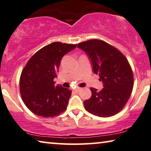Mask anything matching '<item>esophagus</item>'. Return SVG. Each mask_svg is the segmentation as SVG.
I'll return each instance as SVG.
<instances>
[{
	"label": "esophagus",
	"mask_w": 151,
	"mask_h": 151,
	"mask_svg": "<svg viewBox=\"0 0 151 151\" xmlns=\"http://www.w3.org/2000/svg\"><path fill=\"white\" fill-rule=\"evenodd\" d=\"M81 89V87H77V88H76V89H74V90H73V91H75V92H76V93H77V92H78V91H79Z\"/></svg>",
	"instance_id": "34e87169"
}]
</instances>
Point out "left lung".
I'll return each instance as SVG.
<instances>
[{"instance_id": "left-lung-1", "label": "left lung", "mask_w": 151, "mask_h": 151, "mask_svg": "<svg viewBox=\"0 0 151 151\" xmlns=\"http://www.w3.org/2000/svg\"><path fill=\"white\" fill-rule=\"evenodd\" d=\"M77 47L86 53L93 73L99 75L104 87L100 91L90 89L91 97L84 101L85 109L100 117L118 113L129 100L134 86L129 62L117 49L103 40H87Z\"/></svg>"}]
</instances>
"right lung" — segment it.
Here are the masks:
<instances>
[{
  "label": "right lung",
  "instance_id": "1",
  "mask_svg": "<svg viewBox=\"0 0 151 151\" xmlns=\"http://www.w3.org/2000/svg\"><path fill=\"white\" fill-rule=\"evenodd\" d=\"M76 45L55 42L42 47L29 60L22 72L20 93L24 104L38 116L53 117L67 109L72 91L58 85L60 62L65 54L75 49Z\"/></svg>",
  "mask_w": 151,
  "mask_h": 151
}]
</instances>
